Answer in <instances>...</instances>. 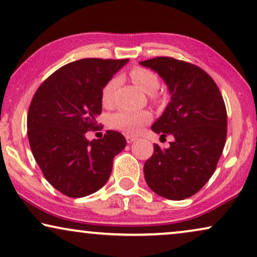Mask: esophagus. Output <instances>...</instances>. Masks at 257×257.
I'll return each mask as SVG.
<instances>
[{"mask_svg": "<svg viewBox=\"0 0 257 257\" xmlns=\"http://www.w3.org/2000/svg\"><path fill=\"white\" fill-rule=\"evenodd\" d=\"M125 140H126V142H128V143H133L136 140V138H135V136H132V135H126Z\"/></svg>", "mask_w": 257, "mask_h": 257, "instance_id": "34e87169", "label": "esophagus"}]
</instances>
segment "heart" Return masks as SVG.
<instances>
[{"label":"heart","instance_id":"b5f03b06","mask_svg":"<svg viewBox=\"0 0 257 257\" xmlns=\"http://www.w3.org/2000/svg\"><path fill=\"white\" fill-rule=\"evenodd\" d=\"M134 83L146 94H155L160 88L159 76L147 68H134L131 73ZM118 77H112L102 89L101 101L104 107H111L115 101V91L118 87ZM152 121V114L146 110H128L122 109L114 112L109 117V126L124 134H138L147 123Z\"/></svg>","mask_w":257,"mask_h":257}]
</instances>
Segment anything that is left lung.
I'll list each match as a JSON object with an SVG mask.
<instances>
[{
  "label": "left lung",
  "instance_id": "obj_1",
  "mask_svg": "<svg viewBox=\"0 0 257 257\" xmlns=\"http://www.w3.org/2000/svg\"><path fill=\"white\" fill-rule=\"evenodd\" d=\"M140 64L166 82L170 102L152 125L166 138L168 149L154 146L143 172L150 189L168 200L193 196L216 169L227 139V109L213 78L195 64L173 57H155Z\"/></svg>",
  "mask_w": 257,
  "mask_h": 257
}]
</instances>
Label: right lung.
Instances as JSON below:
<instances>
[{
  "mask_svg": "<svg viewBox=\"0 0 257 257\" xmlns=\"http://www.w3.org/2000/svg\"><path fill=\"white\" fill-rule=\"evenodd\" d=\"M128 61H74L51 74L34 95L27 117L30 149L46 180L66 196L101 189L114 157L124 149L121 133L108 131L93 141L85 133L98 126L102 89Z\"/></svg>",
  "mask_w": 257,
  "mask_h": 257,
  "instance_id": "right-lung-1",
  "label": "right lung"
}]
</instances>
